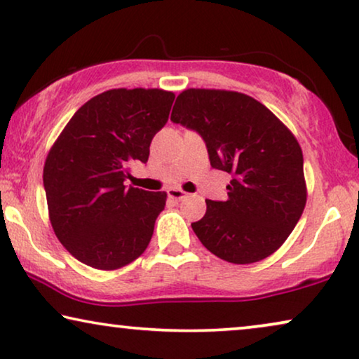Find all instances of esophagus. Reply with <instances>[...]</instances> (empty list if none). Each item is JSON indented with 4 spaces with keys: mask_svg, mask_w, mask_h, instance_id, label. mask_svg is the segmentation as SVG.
Listing matches in <instances>:
<instances>
[{
    "mask_svg": "<svg viewBox=\"0 0 359 359\" xmlns=\"http://www.w3.org/2000/svg\"><path fill=\"white\" fill-rule=\"evenodd\" d=\"M168 198L173 199V201H181V199L186 198V193H184L183 189L171 188V189H168Z\"/></svg>",
    "mask_w": 359,
    "mask_h": 359,
    "instance_id": "obj_1",
    "label": "esophagus"
}]
</instances>
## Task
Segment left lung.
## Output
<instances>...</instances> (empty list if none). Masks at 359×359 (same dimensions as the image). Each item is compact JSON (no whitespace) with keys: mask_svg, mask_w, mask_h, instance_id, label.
<instances>
[{"mask_svg":"<svg viewBox=\"0 0 359 359\" xmlns=\"http://www.w3.org/2000/svg\"><path fill=\"white\" fill-rule=\"evenodd\" d=\"M171 121L199 132L212 168L232 175L227 201L205 199L204 217L191 224L201 243L235 264L273 255L307 201L302 150L292 132L259 101L227 90H184Z\"/></svg>","mask_w":359,"mask_h":359,"instance_id":"left-lung-1","label":"left lung"}]
</instances>
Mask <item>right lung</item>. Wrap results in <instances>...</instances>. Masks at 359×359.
<instances>
[{
	"label": "right lung",
	"mask_w": 359,
	"mask_h": 359,
	"mask_svg": "<svg viewBox=\"0 0 359 359\" xmlns=\"http://www.w3.org/2000/svg\"><path fill=\"white\" fill-rule=\"evenodd\" d=\"M175 93L117 88L78 109L43 165L48 219L78 262L112 271L149 247L166 193L126 189L129 166L147 163L154 135L166 124Z\"/></svg>",
	"instance_id": "1"
}]
</instances>
